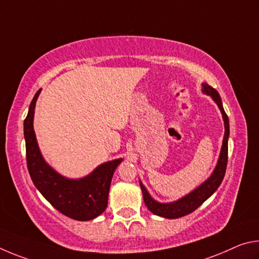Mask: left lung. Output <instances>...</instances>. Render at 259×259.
I'll list each match as a JSON object with an SVG mask.
<instances>
[{
    "instance_id": "left-lung-1",
    "label": "left lung",
    "mask_w": 259,
    "mask_h": 259,
    "mask_svg": "<svg viewBox=\"0 0 259 259\" xmlns=\"http://www.w3.org/2000/svg\"><path fill=\"white\" fill-rule=\"evenodd\" d=\"M202 92L210 95L212 100L217 103V106H219L222 115H223L225 134H224L223 146H222L219 162H217V166L214 170V173H212V175L206 181L205 183L201 184L200 187L197 188L194 191L188 194V196H185L184 198L180 199V200L175 202H170V203L157 202L150 197V194L148 193L147 189L143 187V184L140 183V187L142 189L144 202H146L148 209L151 212H153L155 215L166 217V219H179V217H183L185 215L191 214L192 211L196 210L198 207H200L202 203L205 202L217 189H219L222 181L224 179L226 165H228V140H229V134H230L229 118H228V115H226V112L224 111L220 94L215 89H212L211 86L208 85L207 83H203Z\"/></svg>"
}]
</instances>
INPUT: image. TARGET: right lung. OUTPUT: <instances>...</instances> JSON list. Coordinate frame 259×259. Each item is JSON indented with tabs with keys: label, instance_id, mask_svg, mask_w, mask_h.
<instances>
[{
	"label": "right lung",
	"instance_id": "1",
	"mask_svg": "<svg viewBox=\"0 0 259 259\" xmlns=\"http://www.w3.org/2000/svg\"><path fill=\"white\" fill-rule=\"evenodd\" d=\"M39 91L31 100L24 121L26 160L30 179L42 196L61 214L76 221L93 220L107 208L113 171L122 159L100 165L93 173L80 180H68L54 171L40 155L33 128L34 109Z\"/></svg>",
	"mask_w": 259,
	"mask_h": 259
}]
</instances>
